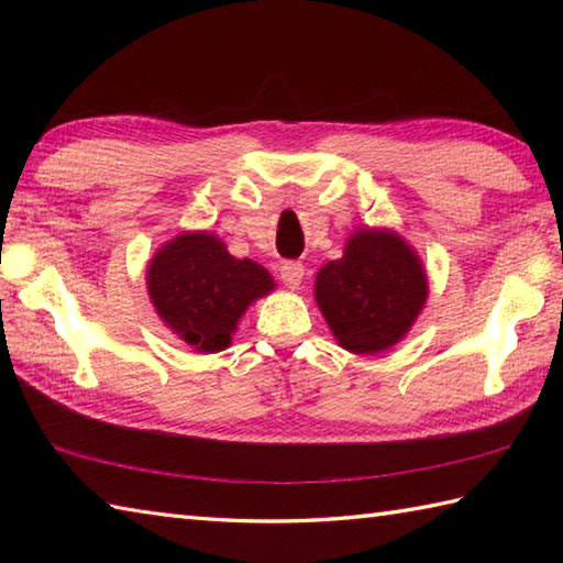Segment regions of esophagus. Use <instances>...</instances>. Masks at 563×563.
<instances>
[{"instance_id": "34e87169", "label": "esophagus", "mask_w": 563, "mask_h": 563, "mask_svg": "<svg viewBox=\"0 0 563 563\" xmlns=\"http://www.w3.org/2000/svg\"><path fill=\"white\" fill-rule=\"evenodd\" d=\"M280 278L288 288H300V283L305 278V266L300 261H285L280 266Z\"/></svg>"}]
</instances>
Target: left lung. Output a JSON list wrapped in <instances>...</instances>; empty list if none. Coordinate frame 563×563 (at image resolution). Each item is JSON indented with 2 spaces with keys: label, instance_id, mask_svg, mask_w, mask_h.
Masks as SVG:
<instances>
[{
  "label": "left lung",
  "instance_id": "8db88e82",
  "mask_svg": "<svg viewBox=\"0 0 563 563\" xmlns=\"http://www.w3.org/2000/svg\"><path fill=\"white\" fill-rule=\"evenodd\" d=\"M317 302L333 336L351 353H379L411 329L428 283L421 261L397 234L363 230L343 258L317 273Z\"/></svg>",
  "mask_w": 563,
  "mask_h": 563
}]
</instances>
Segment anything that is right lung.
I'll return each instance as SVG.
<instances>
[{
	"label": "right lung",
	"mask_w": 563,
	"mask_h": 563,
	"mask_svg": "<svg viewBox=\"0 0 563 563\" xmlns=\"http://www.w3.org/2000/svg\"><path fill=\"white\" fill-rule=\"evenodd\" d=\"M150 300L162 321L198 353H218L256 297L273 290L271 273L234 258L218 236L181 234L159 249L147 271Z\"/></svg>",
	"instance_id": "1"
}]
</instances>
